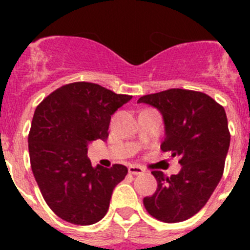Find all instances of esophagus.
I'll use <instances>...</instances> for the list:
<instances>
[{
	"label": "esophagus",
	"mask_w": 250,
	"mask_h": 250,
	"mask_svg": "<svg viewBox=\"0 0 250 250\" xmlns=\"http://www.w3.org/2000/svg\"><path fill=\"white\" fill-rule=\"evenodd\" d=\"M129 173L132 174V175H140V174L145 173V170L141 167H138V165H130Z\"/></svg>",
	"instance_id": "1"
}]
</instances>
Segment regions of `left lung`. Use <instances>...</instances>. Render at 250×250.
I'll return each mask as SVG.
<instances>
[{
    "instance_id": "8db88e82",
    "label": "left lung",
    "mask_w": 250,
    "mask_h": 250,
    "mask_svg": "<svg viewBox=\"0 0 250 250\" xmlns=\"http://www.w3.org/2000/svg\"><path fill=\"white\" fill-rule=\"evenodd\" d=\"M138 103L163 115L165 139L160 147L180 156L182 165L176 175L151 171L158 189L144 198V207L161 222H184L207 204L222 179L230 144L225 110L204 92L184 89L145 95Z\"/></svg>"
}]
</instances>
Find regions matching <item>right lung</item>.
Segmentation results:
<instances>
[{"label":"right lung","instance_id":"add662e5","mask_svg":"<svg viewBox=\"0 0 250 250\" xmlns=\"http://www.w3.org/2000/svg\"><path fill=\"white\" fill-rule=\"evenodd\" d=\"M131 98L81 81L61 86L36 107L28 134L31 169L45 202L65 222L91 225L107 213L127 167H92L87 146L107 139L111 115Z\"/></svg>","mask_w":250,"mask_h":250}]
</instances>
